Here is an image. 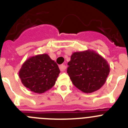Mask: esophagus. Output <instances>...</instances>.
<instances>
[{
	"label": "esophagus",
	"mask_w": 128,
	"mask_h": 128,
	"mask_svg": "<svg viewBox=\"0 0 128 128\" xmlns=\"http://www.w3.org/2000/svg\"><path fill=\"white\" fill-rule=\"evenodd\" d=\"M60 69L61 71H65V70L66 69V65H63V64H62V65H60Z\"/></svg>",
	"instance_id": "1"
}]
</instances>
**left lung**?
I'll return each mask as SVG.
<instances>
[{"label": "left lung", "mask_w": 128, "mask_h": 128, "mask_svg": "<svg viewBox=\"0 0 128 128\" xmlns=\"http://www.w3.org/2000/svg\"><path fill=\"white\" fill-rule=\"evenodd\" d=\"M68 65L67 73L72 83L84 93L100 89L110 73L107 61L91 50L74 52Z\"/></svg>", "instance_id": "left-lung-1"}]
</instances>
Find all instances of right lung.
<instances>
[{"label": "right lung", "instance_id": "1", "mask_svg": "<svg viewBox=\"0 0 128 128\" xmlns=\"http://www.w3.org/2000/svg\"><path fill=\"white\" fill-rule=\"evenodd\" d=\"M60 72L57 63L48 54H43L28 59L18 74L24 86L34 93L42 94L55 84Z\"/></svg>", "mask_w": 128, "mask_h": 128}]
</instances>
